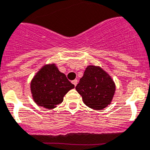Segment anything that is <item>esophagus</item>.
Masks as SVG:
<instances>
[{
    "label": "esophagus",
    "mask_w": 150,
    "mask_h": 150,
    "mask_svg": "<svg viewBox=\"0 0 150 150\" xmlns=\"http://www.w3.org/2000/svg\"><path fill=\"white\" fill-rule=\"evenodd\" d=\"M71 82H72V84H73L74 85H75V86L77 85V84H78V80H76V79H75V80L72 81Z\"/></svg>",
    "instance_id": "34e87169"
}]
</instances>
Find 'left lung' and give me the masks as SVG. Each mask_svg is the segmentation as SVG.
Wrapping results in <instances>:
<instances>
[{
	"label": "left lung",
	"instance_id": "obj_1",
	"mask_svg": "<svg viewBox=\"0 0 150 150\" xmlns=\"http://www.w3.org/2000/svg\"><path fill=\"white\" fill-rule=\"evenodd\" d=\"M115 88L112 77L100 66L93 65L87 66L84 75L75 87L86 106L96 110L111 104Z\"/></svg>",
	"mask_w": 150,
	"mask_h": 150
}]
</instances>
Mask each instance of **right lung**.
Returning <instances> with one entry per match:
<instances>
[{
  "label": "right lung",
  "mask_w": 150,
  "mask_h": 150,
  "mask_svg": "<svg viewBox=\"0 0 150 150\" xmlns=\"http://www.w3.org/2000/svg\"><path fill=\"white\" fill-rule=\"evenodd\" d=\"M74 88L75 85L59 71L55 63L44 65L30 83L35 103L47 109L57 107L63 101L65 95Z\"/></svg>",
  "instance_id": "obj_1"
}]
</instances>
